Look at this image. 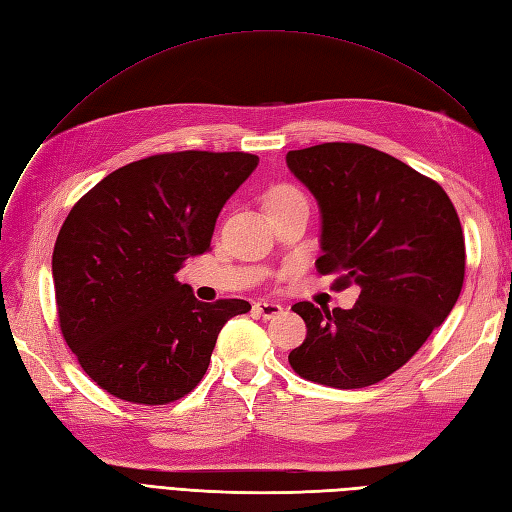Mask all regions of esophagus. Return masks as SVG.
I'll return each instance as SVG.
<instances>
[{
  "instance_id": "obj_1",
  "label": "esophagus",
  "mask_w": 512,
  "mask_h": 512,
  "mask_svg": "<svg viewBox=\"0 0 512 512\" xmlns=\"http://www.w3.org/2000/svg\"><path fill=\"white\" fill-rule=\"evenodd\" d=\"M282 305L273 303V301H256L254 303V314L262 316V318H273L277 314H282Z\"/></svg>"
}]
</instances>
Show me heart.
<instances>
[{"instance_id": "heart-1", "label": "heart", "mask_w": 512, "mask_h": 512, "mask_svg": "<svg viewBox=\"0 0 512 512\" xmlns=\"http://www.w3.org/2000/svg\"><path fill=\"white\" fill-rule=\"evenodd\" d=\"M299 200H305V196L299 188H294V185H290V183H277V185H273V188L267 190L265 207H267V211H271V209H280V207H286L292 203H299Z\"/></svg>"}]
</instances>
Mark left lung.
<instances>
[{
	"instance_id": "8db88e82",
	"label": "left lung",
	"mask_w": 512,
	"mask_h": 512,
	"mask_svg": "<svg viewBox=\"0 0 512 512\" xmlns=\"http://www.w3.org/2000/svg\"><path fill=\"white\" fill-rule=\"evenodd\" d=\"M288 168L318 198L322 256L333 286L361 288L352 309L292 305L305 342L294 374L333 389H363L404 367L455 307L466 275L459 215L438 181L359 143L288 151Z\"/></svg>"
}]
</instances>
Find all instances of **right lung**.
Masks as SVG:
<instances>
[{
	"mask_svg": "<svg viewBox=\"0 0 512 512\" xmlns=\"http://www.w3.org/2000/svg\"><path fill=\"white\" fill-rule=\"evenodd\" d=\"M258 166L245 151H168L117 168L72 207L53 250L61 335L102 391L164 406L203 380L224 324L252 305L177 280Z\"/></svg>",
	"mask_w": 512,
	"mask_h": 512,
	"instance_id": "obj_1",
	"label": "right lung"
}]
</instances>
